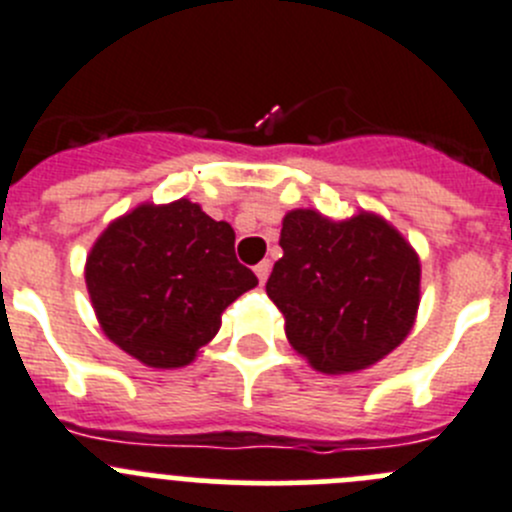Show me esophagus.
<instances>
[{"mask_svg": "<svg viewBox=\"0 0 512 512\" xmlns=\"http://www.w3.org/2000/svg\"><path fill=\"white\" fill-rule=\"evenodd\" d=\"M255 275H257V280H260V285H265L267 275H270V260L257 262V265H255Z\"/></svg>", "mask_w": 512, "mask_h": 512, "instance_id": "34e87169", "label": "esophagus"}]
</instances>
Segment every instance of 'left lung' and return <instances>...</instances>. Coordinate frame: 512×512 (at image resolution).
Segmentation results:
<instances>
[{"label": "left lung", "mask_w": 512, "mask_h": 512, "mask_svg": "<svg viewBox=\"0 0 512 512\" xmlns=\"http://www.w3.org/2000/svg\"><path fill=\"white\" fill-rule=\"evenodd\" d=\"M283 257L265 290L290 346L323 374H353L409 336L419 308V255L384 217L285 214Z\"/></svg>", "instance_id": "1"}]
</instances>
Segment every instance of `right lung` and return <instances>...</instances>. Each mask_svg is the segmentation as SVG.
<instances>
[{"label":"right lung","mask_w":512,"mask_h":512,"mask_svg":"<svg viewBox=\"0 0 512 512\" xmlns=\"http://www.w3.org/2000/svg\"><path fill=\"white\" fill-rule=\"evenodd\" d=\"M85 285L103 333L151 369H179L222 326L229 303L257 285L234 257V229L189 199L138 204L103 229Z\"/></svg>","instance_id":"add662e5"}]
</instances>
